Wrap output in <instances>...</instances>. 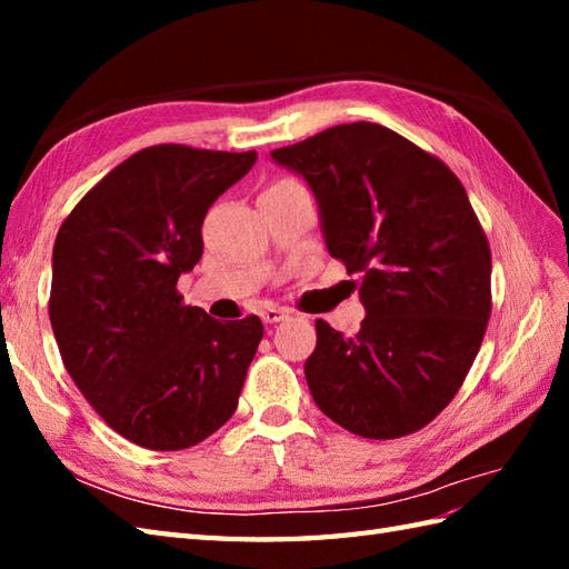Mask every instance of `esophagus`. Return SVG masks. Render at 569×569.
<instances>
[{
  "label": "esophagus",
  "instance_id": "esophagus-1",
  "mask_svg": "<svg viewBox=\"0 0 569 569\" xmlns=\"http://www.w3.org/2000/svg\"><path fill=\"white\" fill-rule=\"evenodd\" d=\"M288 316H291V310H288V308H276V306H269V308H263V310H261V320H263V322H269V325H273V322H281V320H286Z\"/></svg>",
  "mask_w": 569,
  "mask_h": 569
}]
</instances>
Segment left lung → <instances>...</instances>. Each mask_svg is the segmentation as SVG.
Returning a JSON list of instances; mask_svg holds the SVG:
<instances>
[{"label":"left lung","instance_id":"8db88e82","mask_svg":"<svg viewBox=\"0 0 569 569\" xmlns=\"http://www.w3.org/2000/svg\"><path fill=\"white\" fill-rule=\"evenodd\" d=\"M316 192L328 251L359 273L355 337L325 320L306 361L318 408L369 440L426 428L465 383L491 316V249L438 156L373 122L271 151Z\"/></svg>","mask_w":569,"mask_h":569}]
</instances>
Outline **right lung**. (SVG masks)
<instances>
[{
  "label": "right lung",
  "mask_w": 569,
  "mask_h": 569,
  "mask_svg": "<svg viewBox=\"0 0 569 569\" xmlns=\"http://www.w3.org/2000/svg\"><path fill=\"white\" fill-rule=\"evenodd\" d=\"M257 163L159 143L112 168L58 229L48 316L63 365L100 418L147 450H186L234 416L263 337L183 303L210 204Z\"/></svg>",
  "instance_id": "right-lung-1"
}]
</instances>
